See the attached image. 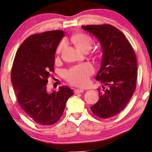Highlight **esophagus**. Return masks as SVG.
I'll use <instances>...</instances> for the list:
<instances>
[{
    "label": "esophagus",
    "mask_w": 152,
    "mask_h": 152,
    "mask_svg": "<svg viewBox=\"0 0 152 152\" xmlns=\"http://www.w3.org/2000/svg\"><path fill=\"white\" fill-rule=\"evenodd\" d=\"M84 91V89H76L74 90V93L75 94H79V93H81L82 92Z\"/></svg>",
    "instance_id": "esophagus-1"
}]
</instances>
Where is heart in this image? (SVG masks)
<instances>
[{"label": "heart", "instance_id": "heart-1", "mask_svg": "<svg viewBox=\"0 0 152 152\" xmlns=\"http://www.w3.org/2000/svg\"><path fill=\"white\" fill-rule=\"evenodd\" d=\"M71 40L76 48L82 52H87L92 48L93 40L91 37L85 34H77L73 35ZM65 42L62 41L58 45L56 53H60L62 50ZM94 72L93 66L89 63H84L73 66L65 72V78L67 81L73 86L84 87L87 85L89 77Z\"/></svg>", "mask_w": 152, "mask_h": 152}]
</instances>
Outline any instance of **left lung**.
Segmentation results:
<instances>
[{
  "mask_svg": "<svg viewBox=\"0 0 152 152\" xmlns=\"http://www.w3.org/2000/svg\"><path fill=\"white\" fill-rule=\"evenodd\" d=\"M82 28L99 40L103 51L102 65L96 79L103 86L97 89L99 99L91 106V110L99 118L112 117L126 107L136 89L137 73L134 50L122 32L112 25Z\"/></svg>",
  "mask_w": 152,
  "mask_h": 152,
  "instance_id": "obj_1",
  "label": "left lung"
}]
</instances>
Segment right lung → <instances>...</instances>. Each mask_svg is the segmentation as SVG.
<instances>
[{"instance_id":"right-lung-1","label":"right lung","mask_w":152,"mask_h":152,"mask_svg":"<svg viewBox=\"0 0 152 152\" xmlns=\"http://www.w3.org/2000/svg\"><path fill=\"white\" fill-rule=\"evenodd\" d=\"M62 30L31 35L18 49L11 70V81L18 102L32 121L50 126L61 118L67 100L74 94L67 86L49 92L48 78L54 72V56L64 37Z\"/></svg>"}]
</instances>
